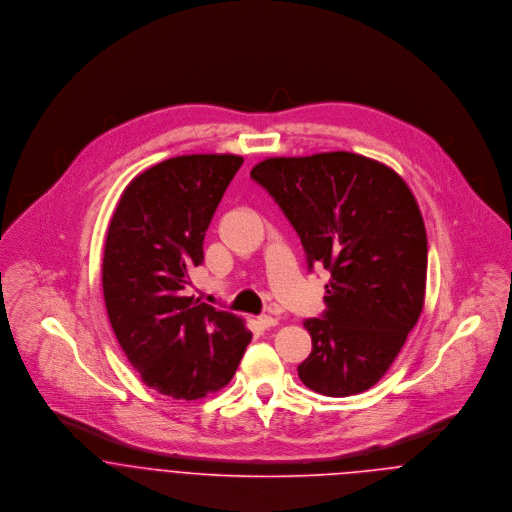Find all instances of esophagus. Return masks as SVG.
<instances>
[{
    "instance_id": "34e87169",
    "label": "esophagus",
    "mask_w": 512,
    "mask_h": 512,
    "mask_svg": "<svg viewBox=\"0 0 512 512\" xmlns=\"http://www.w3.org/2000/svg\"><path fill=\"white\" fill-rule=\"evenodd\" d=\"M258 323L268 329V327H276V325L280 323V319H278V317H272V315H260V317H258Z\"/></svg>"
}]
</instances>
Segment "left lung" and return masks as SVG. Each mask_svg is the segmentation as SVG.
I'll return each instance as SVG.
<instances>
[{"mask_svg": "<svg viewBox=\"0 0 512 512\" xmlns=\"http://www.w3.org/2000/svg\"><path fill=\"white\" fill-rule=\"evenodd\" d=\"M250 177L292 222L307 256L331 272L325 313L305 319L311 355L301 382L343 398L374 386L420 319L428 236L406 181L359 153L270 157Z\"/></svg>", "mask_w": 512, "mask_h": 512, "instance_id": "8db88e82", "label": "left lung"}]
</instances>
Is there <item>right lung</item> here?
<instances>
[{
    "instance_id": "1",
    "label": "right lung",
    "mask_w": 512,
    "mask_h": 512,
    "mask_svg": "<svg viewBox=\"0 0 512 512\" xmlns=\"http://www.w3.org/2000/svg\"><path fill=\"white\" fill-rule=\"evenodd\" d=\"M242 161L232 153L165 159L124 189L108 226L102 290L110 325L147 386L177 400L226 386L252 339L240 317L183 292Z\"/></svg>"
}]
</instances>
